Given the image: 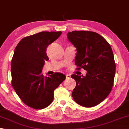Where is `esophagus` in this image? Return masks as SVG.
<instances>
[{"instance_id":"obj_1","label":"esophagus","mask_w":129,"mask_h":129,"mask_svg":"<svg viewBox=\"0 0 129 129\" xmlns=\"http://www.w3.org/2000/svg\"><path fill=\"white\" fill-rule=\"evenodd\" d=\"M66 79H70L71 78V76L69 75H66Z\"/></svg>"}]
</instances>
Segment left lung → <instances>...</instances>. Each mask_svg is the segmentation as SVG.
Here are the masks:
<instances>
[{"label": "left lung", "instance_id": "left-lung-1", "mask_svg": "<svg viewBox=\"0 0 129 129\" xmlns=\"http://www.w3.org/2000/svg\"><path fill=\"white\" fill-rule=\"evenodd\" d=\"M67 38L76 48L77 69L87 71L85 76L71 75L76 82L73 99L84 107L95 106L107 98L113 85L116 64L112 50L103 36L93 31H72Z\"/></svg>", "mask_w": 129, "mask_h": 129}]
</instances>
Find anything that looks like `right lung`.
Returning a JSON list of instances; mask_svg holds the SVG:
<instances>
[{"instance_id":"add662e5","label":"right lung","mask_w":129,"mask_h":129,"mask_svg":"<svg viewBox=\"0 0 129 129\" xmlns=\"http://www.w3.org/2000/svg\"><path fill=\"white\" fill-rule=\"evenodd\" d=\"M61 31H43L23 38L17 45L11 62V84L26 105L41 110L49 106L54 91L66 78L62 73L44 76L42 69L49 60L47 48Z\"/></svg>"}]
</instances>
